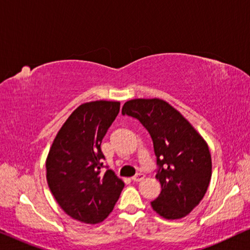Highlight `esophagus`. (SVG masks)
Here are the masks:
<instances>
[{
	"label": "esophagus",
	"instance_id": "1",
	"mask_svg": "<svg viewBox=\"0 0 250 250\" xmlns=\"http://www.w3.org/2000/svg\"><path fill=\"white\" fill-rule=\"evenodd\" d=\"M143 179H145V175H143L142 173H138L135 176L132 177L133 182H141Z\"/></svg>",
	"mask_w": 250,
	"mask_h": 250
}]
</instances>
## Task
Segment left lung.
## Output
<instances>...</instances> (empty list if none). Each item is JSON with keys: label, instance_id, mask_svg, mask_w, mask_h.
<instances>
[{"label": "left lung", "instance_id": "1", "mask_svg": "<svg viewBox=\"0 0 250 250\" xmlns=\"http://www.w3.org/2000/svg\"><path fill=\"white\" fill-rule=\"evenodd\" d=\"M123 115L136 118L152 139L156 179L162 192L152 209L167 220L187 216L203 199L211 177L207 143L193 126L166 101L134 99L125 102Z\"/></svg>", "mask_w": 250, "mask_h": 250}]
</instances>
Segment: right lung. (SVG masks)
<instances>
[{"label":"right lung","instance_id":"obj_1","mask_svg":"<svg viewBox=\"0 0 250 250\" xmlns=\"http://www.w3.org/2000/svg\"><path fill=\"white\" fill-rule=\"evenodd\" d=\"M117 101H92L75 109L46 158V180L57 203L74 220L100 223L114 209L124 182L101 173V142L119 112Z\"/></svg>","mask_w":250,"mask_h":250}]
</instances>
